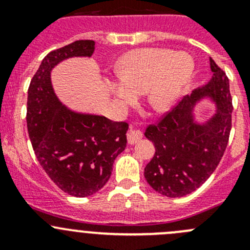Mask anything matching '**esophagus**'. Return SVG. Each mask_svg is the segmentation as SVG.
<instances>
[{
	"label": "esophagus",
	"mask_w": 250,
	"mask_h": 250,
	"mask_svg": "<svg viewBox=\"0 0 250 250\" xmlns=\"http://www.w3.org/2000/svg\"><path fill=\"white\" fill-rule=\"evenodd\" d=\"M143 138V133L140 130H129L127 133V140L129 145H134V144L139 143Z\"/></svg>",
	"instance_id": "1"
}]
</instances>
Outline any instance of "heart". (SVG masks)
Returning <instances> with one entry per match:
<instances>
[{"label": "heart", "mask_w": 250, "mask_h": 250, "mask_svg": "<svg viewBox=\"0 0 250 250\" xmlns=\"http://www.w3.org/2000/svg\"><path fill=\"white\" fill-rule=\"evenodd\" d=\"M193 72V60L186 53L165 48H141L127 53L118 62L116 75L120 83L111 93L121 106L145 92V100L155 112H166L173 106Z\"/></svg>", "instance_id": "heart-1"}]
</instances>
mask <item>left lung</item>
Returning <instances> with one entry per match:
<instances>
[{
    "instance_id": "left-lung-1",
    "label": "left lung",
    "mask_w": 250,
    "mask_h": 250,
    "mask_svg": "<svg viewBox=\"0 0 250 250\" xmlns=\"http://www.w3.org/2000/svg\"><path fill=\"white\" fill-rule=\"evenodd\" d=\"M210 69L213 77L206 85L145 129L156 152L144 175L153 190L167 197H183L200 188L218 167L228 146L233 110L230 84L225 71L211 58ZM206 96L216 102L218 112L207 124L197 125L190 111Z\"/></svg>"
}]
</instances>
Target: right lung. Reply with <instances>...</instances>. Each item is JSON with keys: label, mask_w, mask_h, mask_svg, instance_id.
Wrapping results in <instances>:
<instances>
[{"label": "right lung", "mask_w": 250, "mask_h": 250, "mask_svg": "<svg viewBox=\"0 0 250 250\" xmlns=\"http://www.w3.org/2000/svg\"><path fill=\"white\" fill-rule=\"evenodd\" d=\"M94 46L92 40H80L48 53L27 90V132L35 155L53 183L75 197L92 196L107 183L129 127L66 109L53 90V67L67 58L90 57Z\"/></svg>", "instance_id": "1"}]
</instances>
